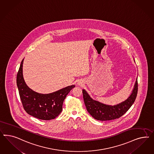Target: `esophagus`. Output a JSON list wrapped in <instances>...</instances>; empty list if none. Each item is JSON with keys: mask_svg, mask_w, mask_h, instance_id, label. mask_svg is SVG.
I'll return each mask as SVG.
<instances>
[{"mask_svg": "<svg viewBox=\"0 0 154 154\" xmlns=\"http://www.w3.org/2000/svg\"><path fill=\"white\" fill-rule=\"evenodd\" d=\"M77 84H78V85H79V86H81L82 83L81 81H79V82H77Z\"/></svg>", "mask_w": 154, "mask_h": 154, "instance_id": "obj_1", "label": "esophagus"}]
</instances>
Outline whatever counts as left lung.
Returning <instances> with one entry per match:
<instances>
[{
    "instance_id": "1",
    "label": "left lung",
    "mask_w": 154,
    "mask_h": 154,
    "mask_svg": "<svg viewBox=\"0 0 154 154\" xmlns=\"http://www.w3.org/2000/svg\"><path fill=\"white\" fill-rule=\"evenodd\" d=\"M138 93V81L136 79L134 89L131 95L125 101L115 106L106 105L94 100L82 90L83 98L87 111L95 119L107 121L118 119L126 113L134 103Z\"/></svg>"
}]
</instances>
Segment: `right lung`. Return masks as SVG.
<instances>
[{
    "instance_id": "obj_1",
    "label": "right lung",
    "mask_w": 154,
    "mask_h": 154,
    "mask_svg": "<svg viewBox=\"0 0 154 154\" xmlns=\"http://www.w3.org/2000/svg\"><path fill=\"white\" fill-rule=\"evenodd\" d=\"M23 59L17 75L16 81L25 111L29 115L41 120H50L56 118L62 111L63 102L68 94L75 88V85L47 94L35 92L28 87L23 79Z\"/></svg>"
}]
</instances>
